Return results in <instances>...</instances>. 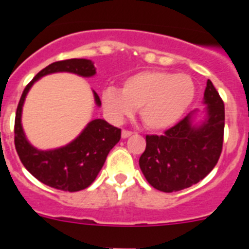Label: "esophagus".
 Returning <instances> with one entry per match:
<instances>
[{"instance_id":"esophagus-1","label":"esophagus","mask_w":249,"mask_h":249,"mask_svg":"<svg viewBox=\"0 0 249 249\" xmlns=\"http://www.w3.org/2000/svg\"><path fill=\"white\" fill-rule=\"evenodd\" d=\"M132 133H133V132H132V131H128V129H123V131H122V138L129 137V136H131Z\"/></svg>"}]
</instances>
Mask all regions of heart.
Wrapping results in <instances>:
<instances>
[{"label": "heart", "mask_w": 249, "mask_h": 249, "mask_svg": "<svg viewBox=\"0 0 249 249\" xmlns=\"http://www.w3.org/2000/svg\"><path fill=\"white\" fill-rule=\"evenodd\" d=\"M196 96L192 77L169 71H142L123 81L122 89L102 92L106 113L114 122L140 109L141 121L153 131L169 128L183 117Z\"/></svg>", "instance_id": "b5f03b06"}]
</instances>
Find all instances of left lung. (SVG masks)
I'll list each match as a JSON object with an SVG mask.
<instances>
[{"label": "left lung", "instance_id": "1", "mask_svg": "<svg viewBox=\"0 0 249 249\" xmlns=\"http://www.w3.org/2000/svg\"><path fill=\"white\" fill-rule=\"evenodd\" d=\"M207 118L199 126L187 114L163 135H147L140 157L142 173L152 187L177 192L198 183L214 168L224 135V103L210 80L204 91Z\"/></svg>", "mask_w": 249, "mask_h": 249}]
</instances>
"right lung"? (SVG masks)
<instances>
[{
  "instance_id": "obj_1",
  "label": "right lung",
  "mask_w": 249,
  "mask_h": 249,
  "mask_svg": "<svg viewBox=\"0 0 249 249\" xmlns=\"http://www.w3.org/2000/svg\"><path fill=\"white\" fill-rule=\"evenodd\" d=\"M54 72H72L78 76L91 77L96 68L89 59L71 58L57 61L39 71L22 92L15 118V147L22 164L39 182L56 190L77 192L85 190L96 179L109 151L121 140V129L105 120H93L71 143L51 151H39L28 143L21 124L22 106L26 94L42 76ZM94 100L101 106L98 94Z\"/></svg>"
}]
</instances>
